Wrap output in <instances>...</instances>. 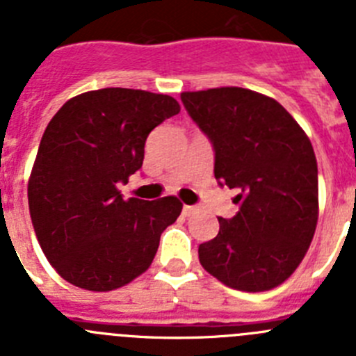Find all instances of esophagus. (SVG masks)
I'll use <instances>...</instances> for the list:
<instances>
[{"label": "esophagus", "instance_id": "esophagus-1", "mask_svg": "<svg viewBox=\"0 0 356 356\" xmlns=\"http://www.w3.org/2000/svg\"><path fill=\"white\" fill-rule=\"evenodd\" d=\"M196 207H193V205H184V216L185 217H188V216H193L194 212H196Z\"/></svg>", "mask_w": 356, "mask_h": 356}]
</instances>
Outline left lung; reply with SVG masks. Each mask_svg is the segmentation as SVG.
<instances>
[{
  "label": "left lung",
  "mask_w": 356,
  "mask_h": 356,
  "mask_svg": "<svg viewBox=\"0 0 356 356\" xmlns=\"http://www.w3.org/2000/svg\"><path fill=\"white\" fill-rule=\"evenodd\" d=\"M213 147L217 184L237 188L232 219L200 244V262L237 291L278 287L296 271L317 225L314 147L284 106L241 87L181 92Z\"/></svg>",
  "instance_id": "1"
}]
</instances>
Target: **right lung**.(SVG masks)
Masks as SVG:
<instances>
[{
  "mask_svg": "<svg viewBox=\"0 0 356 356\" xmlns=\"http://www.w3.org/2000/svg\"><path fill=\"white\" fill-rule=\"evenodd\" d=\"M178 112L165 94L110 87L72 97L53 115L31 169L28 205L46 259L69 284L114 291L151 266L181 203L175 196L124 200L118 185L143 168L151 130Z\"/></svg>",
  "mask_w": 356,
  "mask_h": 356,
  "instance_id": "right-lung-1",
  "label": "right lung"
}]
</instances>
